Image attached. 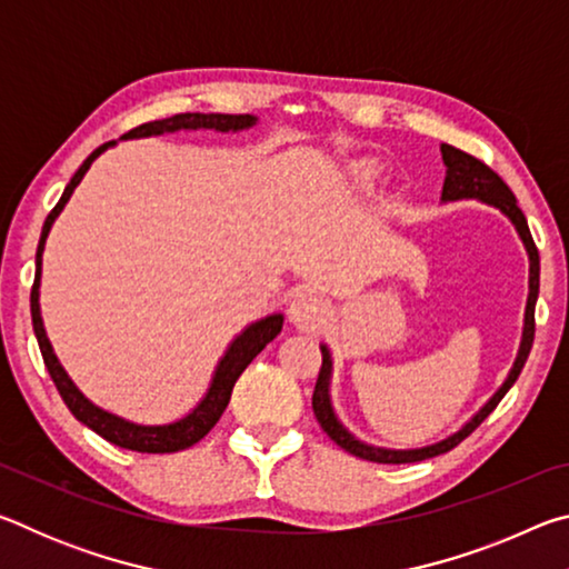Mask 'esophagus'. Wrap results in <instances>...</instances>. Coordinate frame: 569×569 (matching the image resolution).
Here are the masks:
<instances>
[{"label": "esophagus", "mask_w": 569, "mask_h": 569, "mask_svg": "<svg viewBox=\"0 0 569 569\" xmlns=\"http://www.w3.org/2000/svg\"><path fill=\"white\" fill-rule=\"evenodd\" d=\"M291 321L298 331L303 333H316L321 331L326 323L331 321L333 306L326 296L316 291H301L293 296L291 301Z\"/></svg>", "instance_id": "1"}]
</instances>
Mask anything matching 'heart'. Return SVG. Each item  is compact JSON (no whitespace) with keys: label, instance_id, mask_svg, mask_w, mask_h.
Wrapping results in <instances>:
<instances>
[{"label":"heart","instance_id":"1","mask_svg":"<svg viewBox=\"0 0 569 569\" xmlns=\"http://www.w3.org/2000/svg\"><path fill=\"white\" fill-rule=\"evenodd\" d=\"M369 172H371L369 168H361V176H369Z\"/></svg>","mask_w":569,"mask_h":569}]
</instances>
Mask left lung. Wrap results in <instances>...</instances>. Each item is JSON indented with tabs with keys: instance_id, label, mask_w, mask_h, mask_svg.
<instances>
[{
	"instance_id": "obj_1",
	"label": "left lung",
	"mask_w": 569,
	"mask_h": 569,
	"mask_svg": "<svg viewBox=\"0 0 569 569\" xmlns=\"http://www.w3.org/2000/svg\"><path fill=\"white\" fill-rule=\"evenodd\" d=\"M441 160L447 166V178H445V188H441V200H481V203L495 206L502 210V213L512 220V226L517 228L519 238L527 248L529 256V296H527V311H525V331H522V343H519V353L515 359L512 371L505 379L502 387L489 399L485 407H481L475 417H471L465 427L455 435L437 441V445L421 447V449H383V447H371L366 441L356 439L349 429L343 427L336 417V411L331 407V393H329V383H331V353L329 346H321V371L319 379H316V389H313V413L319 419L321 429L329 435L336 445L341 449L349 451V455L366 459V461H379V465H411V461H421V459H431L445 455V451L455 449L459 441H465L471 431H475L481 421H485L489 413L497 409V403L505 399V393L512 389V383L517 381L519 371L527 361L529 351H532V341H535V303H537V293H539V253L537 246L532 240V233H529L527 218L522 210L517 206L515 192L507 188V182L497 176V172L485 166V162L477 160L475 156H469L465 150H457L451 146H441Z\"/></svg>"
}]
</instances>
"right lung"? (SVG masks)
<instances>
[{
    "label": "right lung",
    "instance_id": "1",
    "mask_svg": "<svg viewBox=\"0 0 569 569\" xmlns=\"http://www.w3.org/2000/svg\"><path fill=\"white\" fill-rule=\"evenodd\" d=\"M258 118L253 114H220V112H180L172 114V118L166 120H152L140 124L130 132L122 134V140H132V138H150V134H162V132H178V130H218V132H228V130H246L253 128ZM114 140L104 142L98 150H92V156L82 162L80 170L74 172L72 180L67 182V188L62 192L60 203L52 208V213L47 216L44 226H42V236H40V246H37V271H34V286H32V296H30V306H32V326H34V336L37 343H40L42 359L47 371L54 381L57 391H60L62 401L67 403V409L74 413L77 421H82L84 427H90L94 435H100L102 439H108L110 445L122 447V449H132V451H142V455H170V451H180L188 449L192 445H198L210 429L216 427L220 413L226 411L230 393H233V387L240 373L246 371V366L256 359L258 353L266 349V343H271L278 333L283 329V316L281 313H271L266 319L250 323L248 329L236 336L233 343L228 346V351L223 359H220L218 369L213 373V381H210V389L203 397V401L192 409L188 417H182L172 423H160V427H146V423H134L122 417H114V413L104 411L100 407H94L90 399H84V393L74 387L72 379L67 377V371L62 369V363L57 361V356L52 351V343L44 333V323H42V313H40V278H42V250H44V240L50 236V228L54 223V218L62 213V208L74 188L80 186V180L84 178V172L90 170L94 158H100L104 150L112 148Z\"/></svg>",
    "mask_w": 569,
    "mask_h": 569
}]
</instances>
